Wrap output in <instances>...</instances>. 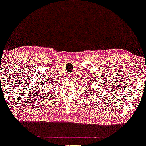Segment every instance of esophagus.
<instances>
[{"label": "esophagus", "mask_w": 146, "mask_h": 146, "mask_svg": "<svg viewBox=\"0 0 146 146\" xmlns=\"http://www.w3.org/2000/svg\"><path fill=\"white\" fill-rule=\"evenodd\" d=\"M67 78H70V74H69V73H68V74L67 75Z\"/></svg>", "instance_id": "obj_1"}]
</instances>
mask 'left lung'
I'll return each mask as SVG.
<instances>
[{
	"label": "left lung",
	"instance_id": "obj_1",
	"mask_svg": "<svg viewBox=\"0 0 146 146\" xmlns=\"http://www.w3.org/2000/svg\"><path fill=\"white\" fill-rule=\"evenodd\" d=\"M87 87H88V86H87ZM89 88H90V87H89ZM87 92H89V91H88V90H87Z\"/></svg>",
	"mask_w": 146,
	"mask_h": 146
}]
</instances>
